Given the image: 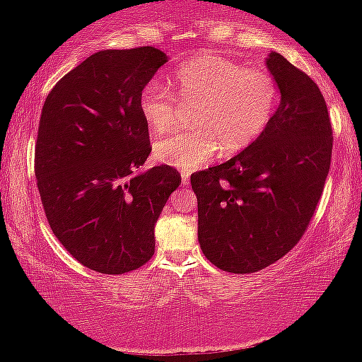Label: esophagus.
<instances>
[{
    "mask_svg": "<svg viewBox=\"0 0 362 362\" xmlns=\"http://www.w3.org/2000/svg\"><path fill=\"white\" fill-rule=\"evenodd\" d=\"M189 180H190V177H189V173H182V184H184V185H187V184H189Z\"/></svg>",
    "mask_w": 362,
    "mask_h": 362,
    "instance_id": "1",
    "label": "esophagus"
}]
</instances>
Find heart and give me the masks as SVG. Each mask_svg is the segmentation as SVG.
Segmentation results:
<instances>
[{"mask_svg": "<svg viewBox=\"0 0 362 362\" xmlns=\"http://www.w3.org/2000/svg\"><path fill=\"white\" fill-rule=\"evenodd\" d=\"M170 83L182 105L194 107L192 124L197 127L160 138L153 153L160 163L185 173L209 163L221 148L235 155L250 146L271 124L279 102L271 74L213 54L178 66ZM138 109L155 132L170 131L180 117V104L160 81L143 86Z\"/></svg>", "mask_w": 362, "mask_h": 362, "instance_id": "1", "label": "heart"}]
</instances>
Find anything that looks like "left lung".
<instances>
[{
	"mask_svg": "<svg viewBox=\"0 0 362 362\" xmlns=\"http://www.w3.org/2000/svg\"><path fill=\"white\" fill-rule=\"evenodd\" d=\"M281 102L257 141L226 163L195 172L202 253L226 272L252 274L305 233L332 158V126L317 83L284 56L265 59Z\"/></svg>",
	"mask_w": 362,
	"mask_h": 362,
	"instance_id": "obj_1",
	"label": "left lung"
}]
</instances>
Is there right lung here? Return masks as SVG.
<instances>
[{
	"mask_svg": "<svg viewBox=\"0 0 362 362\" xmlns=\"http://www.w3.org/2000/svg\"><path fill=\"white\" fill-rule=\"evenodd\" d=\"M167 61L155 47L98 51L44 102L37 187L52 233L91 271L124 274L146 264L161 209L182 182L168 165L141 168L151 148L138 97Z\"/></svg>",
	"mask_w": 362,
	"mask_h": 362,
	"instance_id": "add662e5",
	"label": "right lung"
}]
</instances>
